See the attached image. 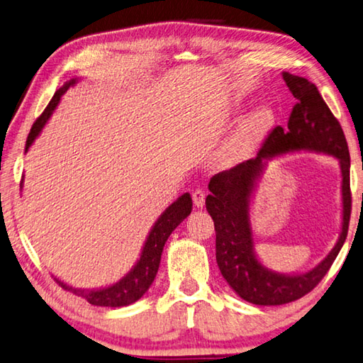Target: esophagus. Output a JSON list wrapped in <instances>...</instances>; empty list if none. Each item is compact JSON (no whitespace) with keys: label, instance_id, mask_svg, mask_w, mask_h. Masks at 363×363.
I'll list each match as a JSON object with an SVG mask.
<instances>
[{"label":"esophagus","instance_id":"34e87169","mask_svg":"<svg viewBox=\"0 0 363 363\" xmlns=\"http://www.w3.org/2000/svg\"><path fill=\"white\" fill-rule=\"evenodd\" d=\"M204 199H206V194H204V190H201V189H196L192 194V200H194V204L196 208L204 206Z\"/></svg>","mask_w":363,"mask_h":363}]
</instances>
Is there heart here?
I'll return each instance as SVG.
<instances>
[{"label":"heart","mask_w":363,"mask_h":363,"mask_svg":"<svg viewBox=\"0 0 363 363\" xmlns=\"http://www.w3.org/2000/svg\"><path fill=\"white\" fill-rule=\"evenodd\" d=\"M274 127V113L269 106H259L247 114L240 122L233 136L230 138L225 150H223V162L235 164L247 160L257 147L267 140Z\"/></svg>","instance_id":"heart-1"}]
</instances>
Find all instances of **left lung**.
<instances>
[{"label":"left lung","instance_id":"obj_1","mask_svg":"<svg viewBox=\"0 0 363 363\" xmlns=\"http://www.w3.org/2000/svg\"><path fill=\"white\" fill-rule=\"evenodd\" d=\"M296 104L287 128L276 127L255 159L211 177L206 209L216 228V260L236 295L252 305L278 306L301 298L319 284L345 245L351 217L349 149L340 122L308 79L282 72ZM308 150L335 156L342 169V232L326 259L305 274H279L262 265L255 254L250 201L266 164L274 156Z\"/></svg>","mask_w":363,"mask_h":363}]
</instances>
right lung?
<instances>
[{
	"label": "right lung",
	"instance_id": "1",
	"mask_svg": "<svg viewBox=\"0 0 363 363\" xmlns=\"http://www.w3.org/2000/svg\"><path fill=\"white\" fill-rule=\"evenodd\" d=\"M77 81L79 77L71 79V81L65 82L63 87L55 91V95L48 104V108L44 109V113L39 116L38 121L33 123L28 140H26L25 152L30 149L31 144L35 143L39 133L43 131L44 125L48 123L50 116L54 114L55 108L58 106V103H60L62 95H65V91L72 87ZM22 186L23 181L21 182V189ZM190 213H192V199H190V194H184L174 203H171L169 206L163 211L159 219H157L154 227L150 228L147 238L144 241L140 259L136 260L135 267L131 268L121 281L114 282V284L100 289H76L65 284L63 281H58L57 278L55 281L65 289V291H69L77 296H82V298L87 300L90 305L94 306L118 308L131 305V303L140 300L141 296L149 291L150 284H152L155 279L157 272H159L164 242L169 238V235L173 233V230L179 225Z\"/></svg>",
	"mask_w": 363,
	"mask_h": 363
}]
</instances>
